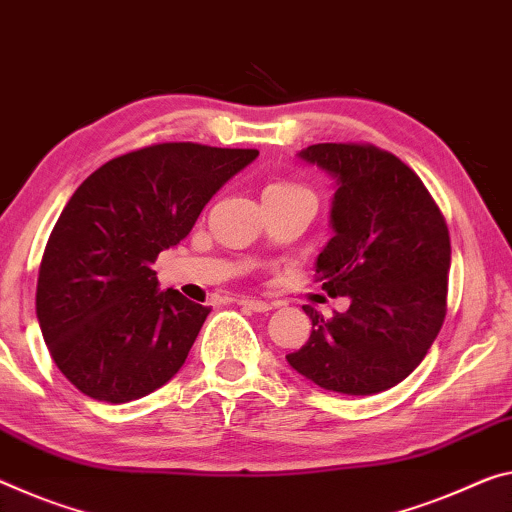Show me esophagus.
I'll use <instances>...</instances> for the list:
<instances>
[{"label": "esophagus", "instance_id": "1", "mask_svg": "<svg viewBox=\"0 0 512 512\" xmlns=\"http://www.w3.org/2000/svg\"><path fill=\"white\" fill-rule=\"evenodd\" d=\"M238 304L245 306V309H249V311H254V313H265V311L272 309V304H267L263 300H249V297H247V300H245V297H242Z\"/></svg>", "mask_w": 512, "mask_h": 512}]
</instances>
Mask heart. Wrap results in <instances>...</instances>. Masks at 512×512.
Returning a JSON list of instances; mask_svg holds the SVG:
<instances>
[{"label":"heart","instance_id":"b5f03b06","mask_svg":"<svg viewBox=\"0 0 512 512\" xmlns=\"http://www.w3.org/2000/svg\"><path fill=\"white\" fill-rule=\"evenodd\" d=\"M270 187H295V185H286V183H279V185H270Z\"/></svg>","mask_w":512,"mask_h":512}]
</instances>
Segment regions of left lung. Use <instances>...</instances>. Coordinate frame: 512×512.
Instances as JSON below:
<instances>
[{"label": "left lung", "instance_id": "1", "mask_svg": "<svg viewBox=\"0 0 512 512\" xmlns=\"http://www.w3.org/2000/svg\"><path fill=\"white\" fill-rule=\"evenodd\" d=\"M336 183L334 235L316 279L345 313L311 318L309 341L286 355L293 371L345 396L403 382L428 355L446 316L451 240L426 185L396 155L368 144H313L297 153Z\"/></svg>", "mask_w": 512, "mask_h": 512}]
</instances>
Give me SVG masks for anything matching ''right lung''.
<instances>
[{
	"label": "right lung",
	"instance_id": "obj_1",
	"mask_svg": "<svg viewBox=\"0 0 512 512\" xmlns=\"http://www.w3.org/2000/svg\"><path fill=\"white\" fill-rule=\"evenodd\" d=\"M256 157L155 144L102 164L70 196L38 270L36 316L54 364L84 396L130 403L180 371L210 309L160 290L151 265Z\"/></svg>",
	"mask_w": 512,
	"mask_h": 512
}]
</instances>
